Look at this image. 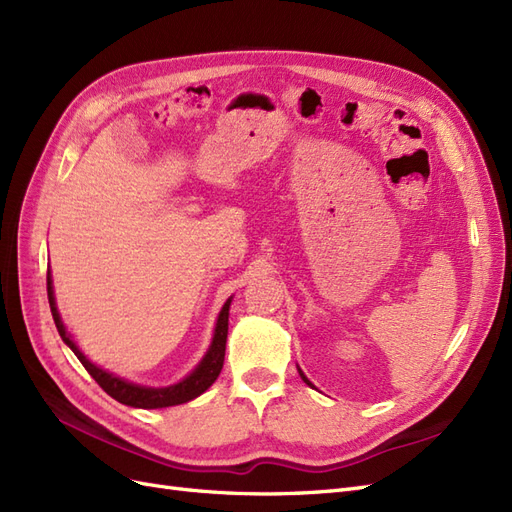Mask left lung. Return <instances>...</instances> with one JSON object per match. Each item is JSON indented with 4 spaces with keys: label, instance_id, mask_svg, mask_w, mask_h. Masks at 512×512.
<instances>
[{
    "label": "left lung",
    "instance_id": "1",
    "mask_svg": "<svg viewBox=\"0 0 512 512\" xmlns=\"http://www.w3.org/2000/svg\"><path fill=\"white\" fill-rule=\"evenodd\" d=\"M299 374H301V378H303V382H307V384H309V386H312V382H309V380H307V378H305V376H303V371H301V369H299Z\"/></svg>",
    "mask_w": 512,
    "mask_h": 512
}]
</instances>
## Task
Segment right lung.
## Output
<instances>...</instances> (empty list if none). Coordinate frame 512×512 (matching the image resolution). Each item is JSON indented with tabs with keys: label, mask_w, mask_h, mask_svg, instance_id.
Wrapping results in <instances>:
<instances>
[{
	"label": "right lung",
	"mask_w": 512,
	"mask_h": 512,
	"mask_svg": "<svg viewBox=\"0 0 512 512\" xmlns=\"http://www.w3.org/2000/svg\"><path fill=\"white\" fill-rule=\"evenodd\" d=\"M46 292H49L51 314H53L55 327H57L61 339H64V342L72 348V352L79 356V361L89 371V376L94 378L108 395L117 399L119 404H126V406H132V408H145V410L179 406V404H185V401H190L198 395H203L220 376L222 365H224V352H226V337H228L230 299L224 303L222 312L218 316V324H215V333H213V342H211V346L205 354V359L198 363V367L192 371V374L188 378H183L181 382L173 384V386H164V389H151V386H141V384H134V382L123 380V378H117L113 374H108V371L100 369L98 365L91 363L87 356L79 350V346L72 342L66 327H64V322H61V318H59L57 305H55V294H53L51 273H46Z\"/></svg>",
	"instance_id": "right-lung-1"
}]
</instances>
